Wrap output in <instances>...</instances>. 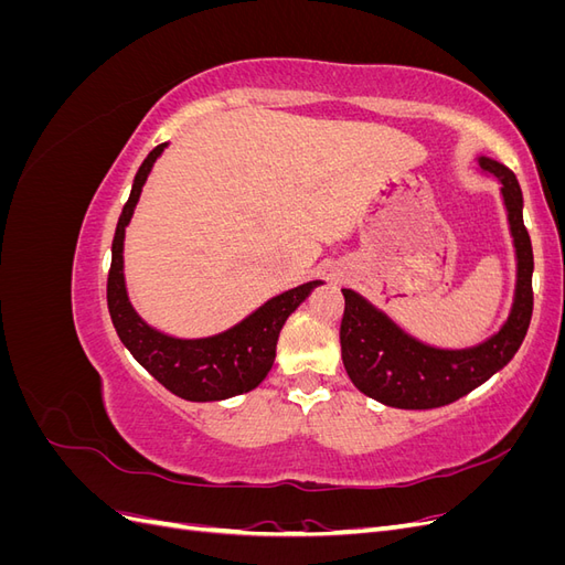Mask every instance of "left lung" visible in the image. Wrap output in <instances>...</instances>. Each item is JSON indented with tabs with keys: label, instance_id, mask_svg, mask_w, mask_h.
Returning a JSON list of instances; mask_svg holds the SVG:
<instances>
[{
	"label": "left lung",
	"instance_id": "left-lung-1",
	"mask_svg": "<svg viewBox=\"0 0 565 565\" xmlns=\"http://www.w3.org/2000/svg\"><path fill=\"white\" fill-rule=\"evenodd\" d=\"M483 174L498 177L516 249V289L509 318L486 341L469 349H438L401 330L377 306L353 289L344 292L341 358L351 382L388 407L431 409L459 401L488 382L521 349L533 316V245L523 226V193L509 167L478 156Z\"/></svg>",
	"mask_w": 565,
	"mask_h": 565
}]
</instances>
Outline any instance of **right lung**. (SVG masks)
<instances>
[{
  "label": "right lung",
  "instance_id": "add662e5",
  "mask_svg": "<svg viewBox=\"0 0 565 565\" xmlns=\"http://www.w3.org/2000/svg\"><path fill=\"white\" fill-rule=\"evenodd\" d=\"M167 143L148 152L134 177L131 195L119 214L113 237V262L108 273V311L117 337L129 353L152 377L179 398L207 403L241 396L259 386L276 361V347L285 320L306 301L322 280L303 282L295 289L268 299L231 330L202 339L169 337L134 311L125 282V231L134 216L152 164L162 156Z\"/></svg>",
  "mask_w": 565,
  "mask_h": 565
}]
</instances>
